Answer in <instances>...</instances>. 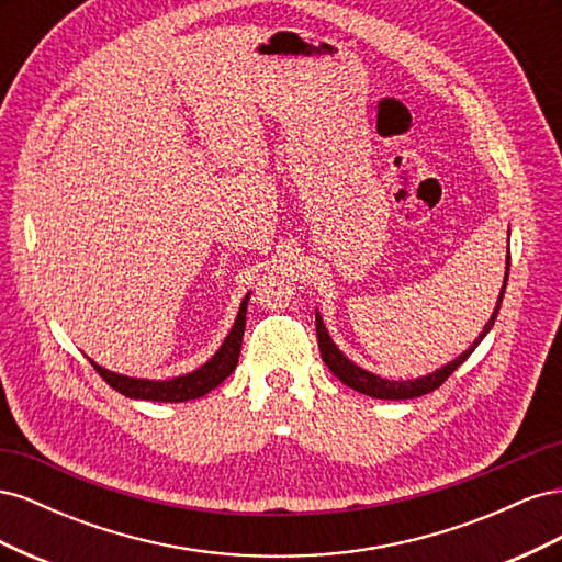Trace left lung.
Listing matches in <instances>:
<instances>
[{"mask_svg": "<svg viewBox=\"0 0 562 562\" xmlns=\"http://www.w3.org/2000/svg\"><path fill=\"white\" fill-rule=\"evenodd\" d=\"M508 265H512V252L506 255V274H504V285H502V293H499V300H497V307H495V312H492L490 321L485 323L483 333H481L479 337H475V342H473L464 353H459L454 361H450V363H446L443 368H438V370L429 372V375L417 378V380H401V382H396V380H384V378H380V375H372V372L363 370L361 366L351 363V361L347 359V356L337 349V345L330 339L326 326H323L321 314L316 312V337H318V349H321L323 363H326V366L330 368V372H333V375H335L337 380H342V382H345L347 386H351L353 391H361V394L372 396V398L405 401V398H417V396L429 394V391H434V389H438L440 384H443V382L452 375V372L469 359L471 351L483 342V337L490 333L492 326H495V318H497V314H499L502 300H504V291H506V281H508Z\"/></svg>", "mask_w": 562, "mask_h": 562, "instance_id": "left-lung-1", "label": "left lung"}]
</instances>
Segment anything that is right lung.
Returning a JSON list of instances; mask_svg holds the SVG:
<instances>
[{
  "label": "right lung",
  "mask_w": 562,
  "mask_h": 562,
  "mask_svg": "<svg viewBox=\"0 0 562 562\" xmlns=\"http://www.w3.org/2000/svg\"><path fill=\"white\" fill-rule=\"evenodd\" d=\"M248 297H244L239 314H236L234 326L229 335L225 337V342L220 345L215 356L211 361L196 368L194 372H187V375L173 378V380H138V378H126L119 375V372L105 370L103 366H98L91 361V366L100 372L112 389H116L119 394H124L128 398H138V401H161V403H182V401H192L206 396L209 391H213L217 384H223L239 363V353H241V339L246 330V310H248Z\"/></svg>",
  "instance_id": "right-lung-1"
}]
</instances>
